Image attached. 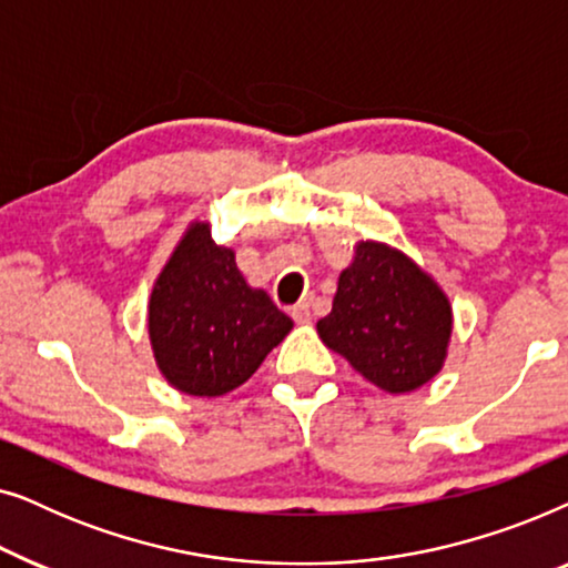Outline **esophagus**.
Masks as SVG:
<instances>
[{
	"mask_svg": "<svg viewBox=\"0 0 568 568\" xmlns=\"http://www.w3.org/2000/svg\"><path fill=\"white\" fill-rule=\"evenodd\" d=\"M292 317L297 323H307L310 317H313V310H310V300H302V302H297V305L292 307Z\"/></svg>",
	"mask_w": 568,
	"mask_h": 568,
	"instance_id": "1",
	"label": "esophagus"
}]
</instances>
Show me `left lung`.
Returning <instances> with one entry per match:
<instances>
[{"instance_id":"1","label":"left lung","mask_w":568,"mask_h":568,"mask_svg":"<svg viewBox=\"0 0 568 568\" xmlns=\"http://www.w3.org/2000/svg\"><path fill=\"white\" fill-rule=\"evenodd\" d=\"M317 333L372 385L410 393L442 369L453 307L408 255L367 240L341 271L333 307L317 321Z\"/></svg>"}]
</instances>
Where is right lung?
<instances>
[{
	"label": "right lung",
	"mask_w": 568,
	"mask_h": 568,
	"mask_svg": "<svg viewBox=\"0 0 568 568\" xmlns=\"http://www.w3.org/2000/svg\"><path fill=\"white\" fill-rule=\"evenodd\" d=\"M292 331L263 290L240 274L235 253L193 224L154 282L150 341L168 383L201 398L235 390Z\"/></svg>",
	"instance_id": "right-lung-1"
}]
</instances>
